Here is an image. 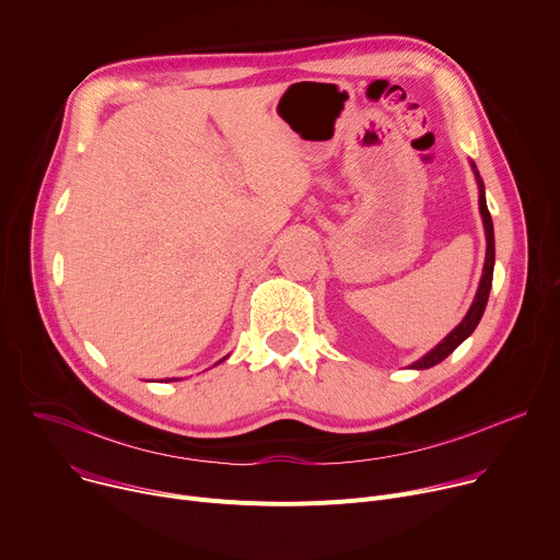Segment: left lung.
Here are the masks:
<instances>
[{
	"label": "left lung",
	"mask_w": 560,
	"mask_h": 560,
	"mask_svg": "<svg viewBox=\"0 0 560 560\" xmlns=\"http://www.w3.org/2000/svg\"><path fill=\"white\" fill-rule=\"evenodd\" d=\"M470 168H472L475 179H477L479 215H481V222H483V236H487V258H483L481 279H479V285H477V292H475V300H472L468 313L464 315V319L448 335H445V338L434 349H430L417 362L409 364V369H430V366L439 364L441 360L448 358L468 338V335H472V330L477 328L483 311H487L489 292H491V283H493V266H495V234H493V220H491V213H489V207H487V191H483V182L479 177V171H477L475 162H470Z\"/></svg>",
	"instance_id": "obj_1"
}]
</instances>
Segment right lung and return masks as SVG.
<instances>
[{
	"label": "right lung",
	"instance_id": "add662e5",
	"mask_svg": "<svg viewBox=\"0 0 560 560\" xmlns=\"http://www.w3.org/2000/svg\"><path fill=\"white\" fill-rule=\"evenodd\" d=\"M222 360H228V355L222 358ZM222 360H220V362H222ZM220 362H215V364H220ZM166 381H168V383H173V381H179V378H166Z\"/></svg>",
	"mask_w": 560,
	"mask_h": 560
}]
</instances>
